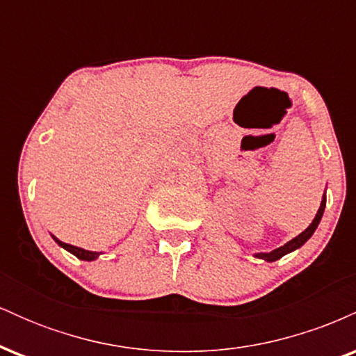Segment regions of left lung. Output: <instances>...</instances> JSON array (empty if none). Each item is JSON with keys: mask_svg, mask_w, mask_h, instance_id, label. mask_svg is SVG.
I'll return each mask as SVG.
<instances>
[{"mask_svg": "<svg viewBox=\"0 0 356 356\" xmlns=\"http://www.w3.org/2000/svg\"><path fill=\"white\" fill-rule=\"evenodd\" d=\"M325 206H326V195H323L321 204H320V209H318L316 216H314L313 222L309 224V226L306 227V229L301 232V234H298L296 238H293L291 241H288V243H286L284 246L277 248V249H275V251H271V252H257V254H254V256L259 257V259H264V261H269V263H273V261L280 259V257H283L284 254H288V252L295 251V249L303 246L306 241L312 238L313 232L316 231L318 224H320V220L323 218V212H325Z\"/></svg>", "mask_w": 356, "mask_h": 356, "instance_id": "left-lung-1", "label": "left lung"}]
</instances>
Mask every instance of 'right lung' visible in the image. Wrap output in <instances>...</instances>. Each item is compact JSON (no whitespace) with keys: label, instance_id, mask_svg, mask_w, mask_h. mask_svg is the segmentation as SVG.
I'll return each instance as SVG.
<instances>
[{"label":"right lung","instance_id":"right-lung-1","mask_svg":"<svg viewBox=\"0 0 356 356\" xmlns=\"http://www.w3.org/2000/svg\"><path fill=\"white\" fill-rule=\"evenodd\" d=\"M53 239H55L56 243H58V246H61L63 249H67L68 252H72L73 256H76V257H79V259H81V261H93V259H97V257L100 256V252H97V251H87V249H81V248L72 246V244L61 243V241L56 239L55 236H53Z\"/></svg>","mask_w":356,"mask_h":356}]
</instances>
